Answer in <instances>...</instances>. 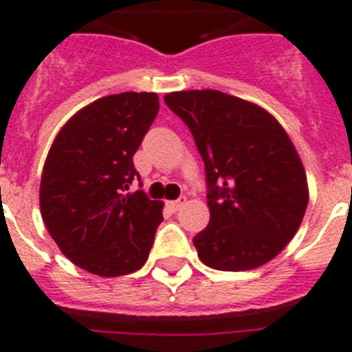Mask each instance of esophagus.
Segmentation results:
<instances>
[{"mask_svg": "<svg viewBox=\"0 0 352 352\" xmlns=\"http://www.w3.org/2000/svg\"><path fill=\"white\" fill-rule=\"evenodd\" d=\"M185 203H187V197L182 196L178 197V199H174V201H167V207H169L173 212H178Z\"/></svg>", "mask_w": 352, "mask_h": 352, "instance_id": "34e87169", "label": "esophagus"}]
</instances>
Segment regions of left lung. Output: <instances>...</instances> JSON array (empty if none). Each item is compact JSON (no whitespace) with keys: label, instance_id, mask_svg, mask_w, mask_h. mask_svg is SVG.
<instances>
[{"label":"left lung","instance_id":"left-lung-1","mask_svg":"<svg viewBox=\"0 0 352 352\" xmlns=\"http://www.w3.org/2000/svg\"><path fill=\"white\" fill-rule=\"evenodd\" d=\"M205 164L210 223L192 239L203 264L259 268L297 234L309 190L292 138L274 115L217 89L165 95Z\"/></svg>","mask_w":352,"mask_h":352}]
</instances>
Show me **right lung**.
<instances>
[{"mask_svg":"<svg viewBox=\"0 0 352 352\" xmlns=\"http://www.w3.org/2000/svg\"><path fill=\"white\" fill-rule=\"evenodd\" d=\"M160 109L156 93L107 95L78 109L55 136L41 176V216L59 250L100 277L140 270L164 203L144 190L133 156Z\"/></svg>","mask_w":352,"mask_h":352,"instance_id":"1","label":"right lung"}]
</instances>
